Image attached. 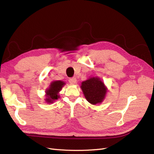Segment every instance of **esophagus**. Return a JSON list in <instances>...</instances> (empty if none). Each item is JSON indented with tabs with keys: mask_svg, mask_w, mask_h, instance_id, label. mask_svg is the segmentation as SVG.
<instances>
[{
	"mask_svg": "<svg viewBox=\"0 0 154 154\" xmlns=\"http://www.w3.org/2000/svg\"><path fill=\"white\" fill-rule=\"evenodd\" d=\"M69 82L71 85H74L75 83H76V78H71L69 79Z\"/></svg>",
	"mask_w": 154,
	"mask_h": 154,
	"instance_id": "esophagus-1",
	"label": "esophagus"
}]
</instances>
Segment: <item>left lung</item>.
Segmentation results:
<instances>
[{
    "instance_id": "left-lung-1",
    "label": "left lung",
    "mask_w": 154,
    "mask_h": 154,
    "mask_svg": "<svg viewBox=\"0 0 154 154\" xmlns=\"http://www.w3.org/2000/svg\"><path fill=\"white\" fill-rule=\"evenodd\" d=\"M80 87L85 99L92 105L101 103L105 98L107 88L99 77H91L82 82Z\"/></svg>"
}]
</instances>
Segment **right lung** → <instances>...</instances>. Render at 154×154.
<instances>
[{"label": "right lung", "instance_id": "right-lung-1", "mask_svg": "<svg viewBox=\"0 0 154 154\" xmlns=\"http://www.w3.org/2000/svg\"><path fill=\"white\" fill-rule=\"evenodd\" d=\"M66 83L61 80H55L50 83L49 88L45 90V101L47 103H53L54 101L60 98L59 92Z\"/></svg>", "mask_w": 154, "mask_h": 154}]
</instances>
